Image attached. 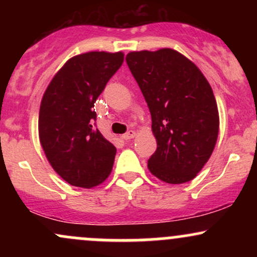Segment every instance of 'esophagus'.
<instances>
[{"instance_id": "obj_1", "label": "esophagus", "mask_w": 257, "mask_h": 257, "mask_svg": "<svg viewBox=\"0 0 257 257\" xmlns=\"http://www.w3.org/2000/svg\"><path fill=\"white\" fill-rule=\"evenodd\" d=\"M135 134H137V133H135L134 131H129V132H126L125 134L122 135V139L123 140H131V139L135 137Z\"/></svg>"}]
</instances>
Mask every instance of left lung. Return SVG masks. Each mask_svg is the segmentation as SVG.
Segmentation results:
<instances>
[{
  "label": "left lung",
  "instance_id": "obj_1",
  "mask_svg": "<svg viewBox=\"0 0 257 257\" xmlns=\"http://www.w3.org/2000/svg\"><path fill=\"white\" fill-rule=\"evenodd\" d=\"M125 60L150 108L157 140L150 172L167 184L191 181L210 158L219 134L210 84L192 61L170 48L131 52Z\"/></svg>",
  "mask_w": 257,
  "mask_h": 257
}]
</instances>
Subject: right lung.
<instances>
[{
	"label": "right lung",
	"mask_w": 257,
	"mask_h": 257,
	"mask_svg": "<svg viewBox=\"0 0 257 257\" xmlns=\"http://www.w3.org/2000/svg\"><path fill=\"white\" fill-rule=\"evenodd\" d=\"M124 60L122 52H89L67 60L47 87L38 134L53 169L70 185L91 188L113 167L116 147L95 128L94 102Z\"/></svg>",
	"instance_id": "obj_1"
}]
</instances>
